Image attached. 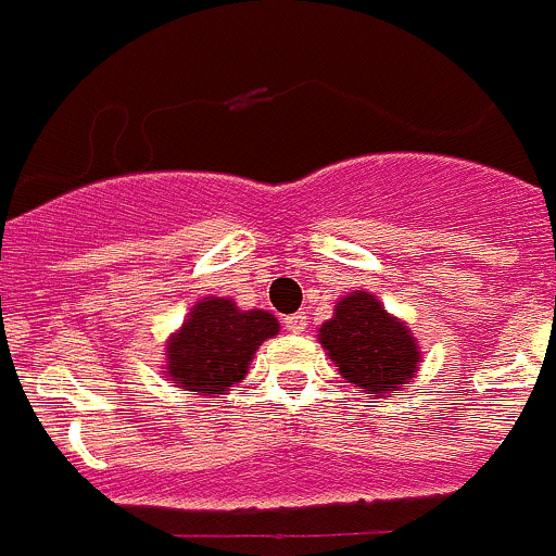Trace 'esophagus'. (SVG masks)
I'll use <instances>...</instances> for the list:
<instances>
[{
	"mask_svg": "<svg viewBox=\"0 0 556 556\" xmlns=\"http://www.w3.org/2000/svg\"><path fill=\"white\" fill-rule=\"evenodd\" d=\"M305 313H291V316H286V321H283V327L289 329V332H294V334H300V332H305Z\"/></svg>",
	"mask_w": 556,
	"mask_h": 556,
	"instance_id": "34e87169",
	"label": "esophagus"
}]
</instances>
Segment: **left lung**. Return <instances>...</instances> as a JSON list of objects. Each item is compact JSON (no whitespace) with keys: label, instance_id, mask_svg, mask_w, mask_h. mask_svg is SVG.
Wrapping results in <instances>:
<instances>
[{"label":"left lung","instance_id":"left-lung-1","mask_svg":"<svg viewBox=\"0 0 556 556\" xmlns=\"http://www.w3.org/2000/svg\"><path fill=\"white\" fill-rule=\"evenodd\" d=\"M318 340L345 381L356 383L370 397L397 392L416 376V340L408 327L389 316L367 291L343 296L334 316L318 329Z\"/></svg>","mask_w":556,"mask_h":556}]
</instances>
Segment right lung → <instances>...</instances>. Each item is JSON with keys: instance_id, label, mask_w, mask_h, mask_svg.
<instances>
[{"instance_id": "add662e5", "label": "right lung", "mask_w": 556, "mask_h": 556, "mask_svg": "<svg viewBox=\"0 0 556 556\" xmlns=\"http://www.w3.org/2000/svg\"><path fill=\"white\" fill-rule=\"evenodd\" d=\"M276 332L278 321L270 313L238 311L232 300L207 296L169 340V381H178L186 392L224 394L243 381L254 351Z\"/></svg>"}]
</instances>
